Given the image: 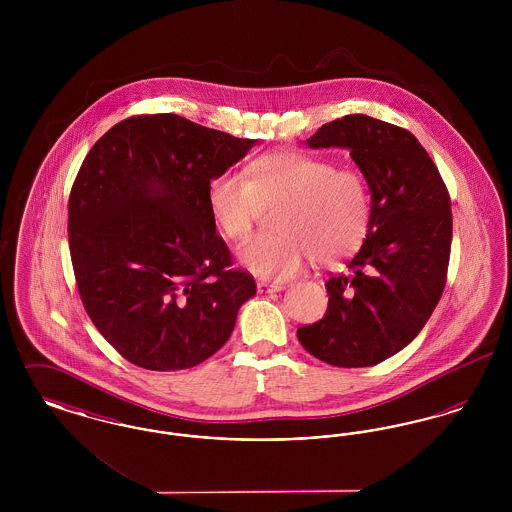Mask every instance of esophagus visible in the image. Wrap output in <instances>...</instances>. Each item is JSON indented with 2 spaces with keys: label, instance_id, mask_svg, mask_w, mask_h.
Here are the masks:
<instances>
[{
  "label": "esophagus",
  "instance_id": "obj_1",
  "mask_svg": "<svg viewBox=\"0 0 512 512\" xmlns=\"http://www.w3.org/2000/svg\"><path fill=\"white\" fill-rule=\"evenodd\" d=\"M284 288L282 282H257V292L259 293H274L280 292Z\"/></svg>",
  "mask_w": 512,
  "mask_h": 512
}]
</instances>
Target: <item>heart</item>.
Returning a JSON list of instances; mask_svg holds the SVG:
<instances>
[{"label":"heart","instance_id":"heart-1","mask_svg":"<svg viewBox=\"0 0 512 512\" xmlns=\"http://www.w3.org/2000/svg\"><path fill=\"white\" fill-rule=\"evenodd\" d=\"M207 203L230 240L249 236L263 207L280 205L272 220L278 232L238 249L242 265L265 280L290 278L309 257L332 265L355 255L372 224V192L363 172L295 149L257 157L247 178L222 172L209 184Z\"/></svg>","mask_w":512,"mask_h":512}]
</instances>
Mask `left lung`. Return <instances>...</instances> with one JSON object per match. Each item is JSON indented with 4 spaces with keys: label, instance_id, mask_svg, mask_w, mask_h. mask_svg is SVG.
Instances as JSON below:
<instances>
[{
    "label": "left lung",
    "instance_id": "1",
    "mask_svg": "<svg viewBox=\"0 0 512 512\" xmlns=\"http://www.w3.org/2000/svg\"><path fill=\"white\" fill-rule=\"evenodd\" d=\"M311 147H347L370 184L372 224L349 272L326 282L328 309L297 330L328 365L386 361L418 336L447 282L453 215L428 151L401 126L345 115L318 128Z\"/></svg>",
    "mask_w": 512,
    "mask_h": 512
}]
</instances>
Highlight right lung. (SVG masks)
I'll list each match as a JSON object with an SVG mask.
<instances>
[{
	"instance_id": "add662e5",
	"label": "right lung",
	"mask_w": 512,
	"mask_h": 512,
	"mask_svg": "<svg viewBox=\"0 0 512 512\" xmlns=\"http://www.w3.org/2000/svg\"><path fill=\"white\" fill-rule=\"evenodd\" d=\"M255 140L172 113L109 128L69 195V247L82 305L126 361L184 370L228 341L257 293L217 234L207 190Z\"/></svg>"
}]
</instances>
